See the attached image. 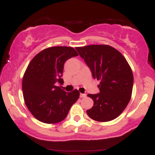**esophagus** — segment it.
<instances>
[{
    "label": "esophagus",
    "instance_id": "34e87169",
    "mask_svg": "<svg viewBox=\"0 0 155 155\" xmlns=\"http://www.w3.org/2000/svg\"><path fill=\"white\" fill-rule=\"evenodd\" d=\"M86 96H87L86 94H83V93L80 94V97H81V98H82V97H85Z\"/></svg>",
    "mask_w": 155,
    "mask_h": 155
}]
</instances>
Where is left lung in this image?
I'll return each mask as SVG.
<instances>
[{"label": "left lung", "instance_id": "1", "mask_svg": "<svg viewBox=\"0 0 155 155\" xmlns=\"http://www.w3.org/2000/svg\"><path fill=\"white\" fill-rule=\"evenodd\" d=\"M76 49L100 81V93L88 94L94 101L87 111L97 122H108L119 117L127 107L132 95L133 75L124 57L115 48L106 44L88 45Z\"/></svg>", "mask_w": 155, "mask_h": 155}]
</instances>
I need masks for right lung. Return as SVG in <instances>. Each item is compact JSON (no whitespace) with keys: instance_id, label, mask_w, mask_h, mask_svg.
Segmentation results:
<instances>
[{"instance_id":"add662e5","label":"right lung","mask_w":155,"mask_h":155,"mask_svg":"<svg viewBox=\"0 0 155 155\" xmlns=\"http://www.w3.org/2000/svg\"><path fill=\"white\" fill-rule=\"evenodd\" d=\"M78 55L71 47H49L35 55L27 67L22 84L23 97L28 110L40 122H61L79 99L77 90L66 92L56 86L63 84L65 62Z\"/></svg>"}]
</instances>
